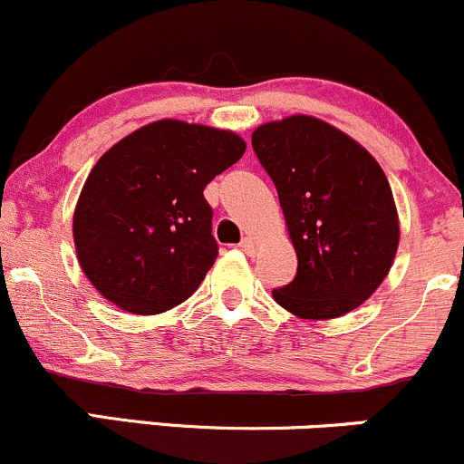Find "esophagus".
<instances>
[{"label": "esophagus", "mask_w": 464, "mask_h": 464, "mask_svg": "<svg viewBox=\"0 0 464 464\" xmlns=\"http://www.w3.org/2000/svg\"><path fill=\"white\" fill-rule=\"evenodd\" d=\"M243 249V252L247 254V256H254V254H256V249H258V246H256V241H254V238H249V237H246L241 241V246H238Z\"/></svg>", "instance_id": "esophagus-1"}]
</instances>
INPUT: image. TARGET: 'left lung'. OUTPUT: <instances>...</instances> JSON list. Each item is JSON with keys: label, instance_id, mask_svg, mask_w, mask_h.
I'll list each match as a JSON object with an SVG mask.
<instances>
[{"label": "left lung", "instance_id": "left-lung-1", "mask_svg": "<svg viewBox=\"0 0 464 464\" xmlns=\"http://www.w3.org/2000/svg\"><path fill=\"white\" fill-rule=\"evenodd\" d=\"M272 177L298 274L272 295L302 320L357 309L383 283L399 247V215L377 160L333 124L289 116L252 133Z\"/></svg>", "mask_w": 464, "mask_h": 464}]
</instances>
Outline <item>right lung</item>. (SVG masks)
Segmentation results:
<instances>
[{
  "label": "right lung",
  "instance_id": "add662e5",
  "mask_svg": "<svg viewBox=\"0 0 464 464\" xmlns=\"http://www.w3.org/2000/svg\"><path fill=\"white\" fill-rule=\"evenodd\" d=\"M243 153L234 131L170 118L113 144L72 223L76 258L98 294L138 315L188 300L218 256L204 190Z\"/></svg>",
  "mask_w": 464,
  "mask_h": 464
}]
</instances>
